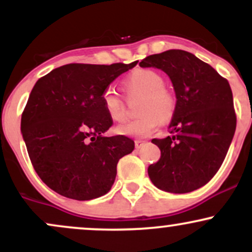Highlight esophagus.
Listing matches in <instances>:
<instances>
[{
	"mask_svg": "<svg viewBox=\"0 0 252 252\" xmlns=\"http://www.w3.org/2000/svg\"><path fill=\"white\" fill-rule=\"evenodd\" d=\"M146 143H147L146 141H140V140L135 141V147H136V149H140V148H142V147H143L144 144H146Z\"/></svg>",
	"mask_w": 252,
	"mask_h": 252,
	"instance_id": "obj_1",
	"label": "esophagus"
}]
</instances>
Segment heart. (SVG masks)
<instances>
[{"label":"heart","instance_id":"1","mask_svg":"<svg viewBox=\"0 0 252 252\" xmlns=\"http://www.w3.org/2000/svg\"><path fill=\"white\" fill-rule=\"evenodd\" d=\"M163 85V77L150 68H137L124 78L123 86L126 91L142 96L138 106V112L142 115L131 122L117 126L118 135L146 137L160 126L162 120H169L174 115L175 97ZM102 104L110 120L114 122H123L126 120L122 99L114 90H105Z\"/></svg>","mask_w":252,"mask_h":252}]
</instances>
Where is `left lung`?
Segmentation results:
<instances>
[{"mask_svg": "<svg viewBox=\"0 0 252 252\" xmlns=\"http://www.w3.org/2000/svg\"><path fill=\"white\" fill-rule=\"evenodd\" d=\"M168 74L176 105L172 136L154 138L161 158L148 167L158 189L189 193L206 185L220 168L236 131L230 84L212 66L181 50L153 54L140 63Z\"/></svg>", "mask_w": 252, "mask_h": 252, "instance_id": "obj_1", "label": "left lung"}]
</instances>
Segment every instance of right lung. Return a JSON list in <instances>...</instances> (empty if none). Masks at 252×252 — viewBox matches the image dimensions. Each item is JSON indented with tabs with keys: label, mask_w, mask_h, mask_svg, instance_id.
I'll list each match as a JSON object with an SVG mask.
<instances>
[{
	"label": "right lung",
	"mask_w": 252,
	"mask_h": 252,
	"mask_svg": "<svg viewBox=\"0 0 252 252\" xmlns=\"http://www.w3.org/2000/svg\"><path fill=\"white\" fill-rule=\"evenodd\" d=\"M136 63H68L35 83L22 112L21 132L34 169L54 192L91 200L111 189L118 161L135 143L123 135H103L112 121L102 96Z\"/></svg>",
	"instance_id": "right-lung-1"
}]
</instances>
